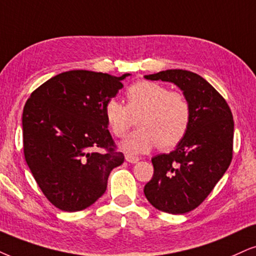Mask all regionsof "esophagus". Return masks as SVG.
<instances>
[{"mask_svg": "<svg viewBox=\"0 0 256 256\" xmlns=\"http://www.w3.org/2000/svg\"><path fill=\"white\" fill-rule=\"evenodd\" d=\"M126 160L130 164H136L138 162V158L132 156V154H127V156H126Z\"/></svg>", "mask_w": 256, "mask_h": 256, "instance_id": "obj_1", "label": "esophagus"}]
</instances>
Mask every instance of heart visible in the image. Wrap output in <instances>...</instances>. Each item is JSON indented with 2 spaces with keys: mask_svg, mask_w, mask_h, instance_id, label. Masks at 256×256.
Listing matches in <instances>:
<instances>
[{
  "mask_svg": "<svg viewBox=\"0 0 256 256\" xmlns=\"http://www.w3.org/2000/svg\"><path fill=\"white\" fill-rule=\"evenodd\" d=\"M127 106L110 100L104 106V116L110 132L122 138L138 118L140 128L128 135L121 144L130 154L150 152L159 144L162 150L176 147L188 133L191 121V106L178 91L156 82L138 80L126 91Z\"/></svg>",
  "mask_w": 256,
  "mask_h": 256,
  "instance_id": "b5f03b06",
  "label": "heart"
}]
</instances>
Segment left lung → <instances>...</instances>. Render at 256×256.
<instances>
[{
    "label": "left lung",
    "instance_id": "8db88e82",
    "mask_svg": "<svg viewBox=\"0 0 256 256\" xmlns=\"http://www.w3.org/2000/svg\"><path fill=\"white\" fill-rule=\"evenodd\" d=\"M144 78L176 84L191 106L184 138L171 153L152 158L154 173L144 185V196L164 212H188L203 203L232 162V110L218 91L194 72L166 70Z\"/></svg>",
    "mask_w": 256,
    "mask_h": 256
}]
</instances>
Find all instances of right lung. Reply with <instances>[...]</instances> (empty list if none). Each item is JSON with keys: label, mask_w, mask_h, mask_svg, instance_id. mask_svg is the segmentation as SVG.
<instances>
[{"label": "right lung", "mask_w": 256, "mask_h": 256, "mask_svg": "<svg viewBox=\"0 0 256 256\" xmlns=\"http://www.w3.org/2000/svg\"><path fill=\"white\" fill-rule=\"evenodd\" d=\"M128 76L62 72L34 90L24 104V159L58 209H86L106 192L112 168L124 162L108 130L104 106Z\"/></svg>", "instance_id": "add662e5"}]
</instances>
